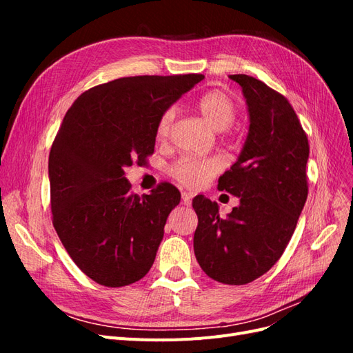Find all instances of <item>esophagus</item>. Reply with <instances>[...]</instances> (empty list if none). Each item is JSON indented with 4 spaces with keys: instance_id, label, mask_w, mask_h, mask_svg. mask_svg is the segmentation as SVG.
<instances>
[{
    "instance_id": "esophagus-1",
    "label": "esophagus",
    "mask_w": 353,
    "mask_h": 353,
    "mask_svg": "<svg viewBox=\"0 0 353 353\" xmlns=\"http://www.w3.org/2000/svg\"><path fill=\"white\" fill-rule=\"evenodd\" d=\"M181 199H183V205L184 206H191V194L190 193H181Z\"/></svg>"
}]
</instances>
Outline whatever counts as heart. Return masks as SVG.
I'll return each instance as SVG.
<instances>
[{"mask_svg":"<svg viewBox=\"0 0 353 353\" xmlns=\"http://www.w3.org/2000/svg\"><path fill=\"white\" fill-rule=\"evenodd\" d=\"M197 109L215 131H225L237 117V103L223 90H212L197 100ZM175 108L166 109L159 117L156 126L157 140H165L174 123ZM221 169V162L215 157H181L170 166L169 172L181 184L190 188H200Z\"/></svg>","mask_w":353,"mask_h":353,"instance_id":"heart-1","label":"heart"}]
</instances>
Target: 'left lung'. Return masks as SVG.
I'll return each instance as SVG.
<instances>
[{"label": "left lung", "mask_w": 353, "mask_h": 353, "mask_svg": "<svg viewBox=\"0 0 353 353\" xmlns=\"http://www.w3.org/2000/svg\"><path fill=\"white\" fill-rule=\"evenodd\" d=\"M230 78L241 87L250 123L218 190L239 197L240 205L222 219L218 203L194 197V253L210 279L241 285L270 271L293 236L307 197L309 144L285 97L248 74Z\"/></svg>", "instance_id": "obj_1"}]
</instances>
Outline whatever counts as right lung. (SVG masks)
<instances>
[{
	"mask_svg": "<svg viewBox=\"0 0 353 353\" xmlns=\"http://www.w3.org/2000/svg\"><path fill=\"white\" fill-rule=\"evenodd\" d=\"M203 78L114 79L81 94L63 119L48 159L52 225L95 283L123 287L150 271L181 194L169 183L132 194L125 168L153 153L159 117Z\"/></svg>",
	"mask_w": 353,
	"mask_h": 353,
	"instance_id": "right-lung-1",
	"label": "right lung"
}]
</instances>
